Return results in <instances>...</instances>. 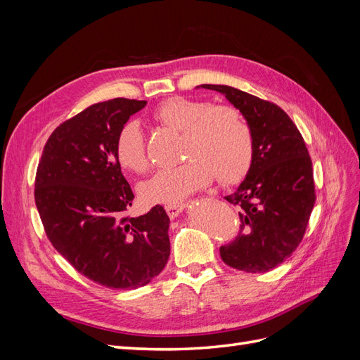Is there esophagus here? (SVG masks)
<instances>
[{"mask_svg":"<svg viewBox=\"0 0 360 360\" xmlns=\"http://www.w3.org/2000/svg\"><path fill=\"white\" fill-rule=\"evenodd\" d=\"M165 210L168 213V216L171 219H176V217L184 210V205L183 204H172V205H167Z\"/></svg>","mask_w":360,"mask_h":360,"instance_id":"obj_1","label":"esophagus"}]
</instances>
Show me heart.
<instances>
[{"mask_svg":"<svg viewBox=\"0 0 360 360\" xmlns=\"http://www.w3.org/2000/svg\"><path fill=\"white\" fill-rule=\"evenodd\" d=\"M159 123L184 134L183 165L163 168L138 186L147 204H179L209 184L214 174L224 183L246 176L254 159V136L245 117L236 108L212 106L204 101L171 97L153 112ZM118 165L130 172H143L148 165L141 124L127 122L115 139Z\"/></svg>","mask_w":360,"mask_h":360,"instance_id":"heart-1","label":"heart"}]
</instances>
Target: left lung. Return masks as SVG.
<instances>
[{
  "instance_id": "8db88e82",
  "label": "left lung",
  "mask_w": 360,
  "mask_h": 360,
  "mask_svg": "<svg viewBox=\"0 0 360 360\" xmlns=\"http://www.w3.org/2000/svg\"><path fill=\"white\" fill-rule=\"evenodd\" d=\"M200 86L224 94L242 112L254 136V159L246 179L225 197L240 207V233L221 246V258L233 269L264 274L284 263L307 231L315 202L307 144L278 105L234 86Z\"/></svg>"
}]
</instances>
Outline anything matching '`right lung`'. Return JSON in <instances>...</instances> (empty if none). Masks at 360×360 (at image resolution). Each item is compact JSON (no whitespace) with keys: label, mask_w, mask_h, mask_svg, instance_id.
I'll return each instance as SVG.
<instances>
[{"label":"right lung","mask_w":360,"mask_h":360,"mask_svg":"<svg viewBox=\"0 0 360 360\" xmlns=\"http://www.w3.org/2000/svg\"><path fill=\"white\" fill-rule=\"evenodd\" d=\"M146 101L118 97L60 124L43 148L34 200L52 246L81 275L114 290L144 287L169 258L162 205L129 217L134 192L115 159V139Z\"/></svg>","instance_id":"right-lung-1"}]
</instances>
